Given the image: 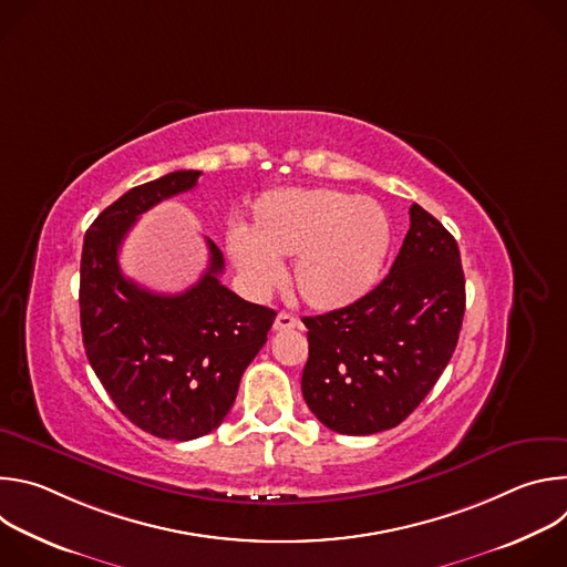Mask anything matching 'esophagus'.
I'll return each mask as SVG.
<instances>
[{
    "label": "esophagus",
    "instance_id": "obj_1",
    "mask_svg": "<svg viewBox=\"0 0 567 567\" xmlns=\"http://www.w3.org/2000/svg\"><path fill=\"white\" fill-rule=\"evenodd\" d=\"M298 326H300L298 318L291 316V313H287V311H280V313L276 316V320H274V330H276V332L293 330V328H298Z\"/></svg>",
    "mask_w": 567,
    "mask_h": 567
}]
</instances>
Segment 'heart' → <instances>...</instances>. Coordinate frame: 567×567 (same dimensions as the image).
<instances>
[{
    "instance_id": "heart-1",
    "label": "heart",
    "mask_w": 567,
    "mask_h": 567,
    "mask_svg": "<svg viewBox=\"0 0 567 567\" xmlns=\"http://www.w3.org/2000/svg\"><path fill=\"white\" fill-rule=\"evenodd\" d=\"M392 241L379 202L334 188H276L265 193L251 228H235L226 249L254 289L280 282L278 258L293 260V287L313 309L332 311L363 298L379 280Z\"/></svg>"
}]
</instances>
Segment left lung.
<instances>
[{"label": "left lung", "mask_w": 567, "mask_h": 567, "mask_svg": "<svg viewBox=\"0 0 567 567\" xmlns=\"http://www.w3.org/2000/svg\"><path fill=\"white\" fill-rule=\"evenodd\" d=\"M455 237L422 206L390 274L363 298L302 318V396L330 431L372 435L406 420L451 361L464 316Z\"/></svg>", "instance_id": "obj_1"}]
</instances>
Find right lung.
Masks as SVG:
<instances>
[{"label":"right lung","instance_id":"obj_1","mask_svg":"<svg viewBox=\"0 0 567 567\" xmlns=\"http://www.w3.org/2000/svg\"><path fill=\"white\" fill-rule=\"evenodd\" d=\"M199 175L177 171L127 190L94 219L80 258V328L96 377L132 424L177 442L224 422L276 320L219 282L224 256L210 239L208 269L184 293H154L123 276L118 249L132 224Z\"/></svg>","mask_w":567,"mask_h":567}]
</instances>
